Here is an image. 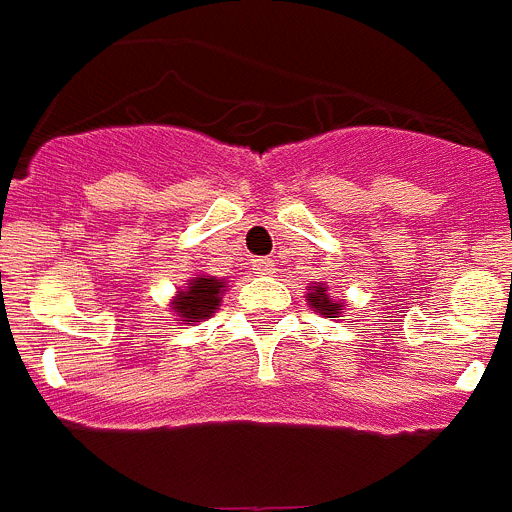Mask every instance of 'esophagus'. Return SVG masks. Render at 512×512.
I'll return each mask as SVG.
<instances>
[{"instance_id": "34e87169", "label": "esophagus", "mask_w": 512, "mask_h": 512, "mask_svg": "<svg viewBox=\"0 0 512 512\" xmlns=\"http://www.w3.org/2000/svg\"><path fill=\"white\" fill-rule=\"evenodd\" d=\"M274 264L269 259H256L253 261V274H259V277H271L274 274Z\"/></svg>"}]
</instances>
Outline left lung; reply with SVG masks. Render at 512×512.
Returning a JSON list of instances; mask_svg holds the SVG:
<instances>
[{
	"instance_id": "1",
	"label": "left lung",
	"mask_w": 512,
	"mask_h": 512,
	"mask_svg": "<svg viewBox=\"0 0 512 512\" xmlns=\"http://www.w3.org/2000/svg\"><path fill=\"white\" fill-rule=\"evenodd\" d=\"M307 305L315 312H320L323 318H343L346 305L328 295V287L323 282H312L310 292H307Z\"/></svg>"
}]
</instances>
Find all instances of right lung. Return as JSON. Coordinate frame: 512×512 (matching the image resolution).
<instances>
[{
    "label": "right lung",
    "instance_id": "add662e5",
    "mask_svg": "<svg viewBox=\"0 0 512 512\" xmlns=\"http://www.w3.org/2000/svg\"><path fill=\"white\" fill-rule=\"evenodd\" d=\"M225 292H228V279H217L210 277V274H194L187 282V287L176 289V295L169 302V310L184 325L202 323V320L212 318L220 310Z\"/></svg>",
    "mask_w": 512,
    "mask_h": 512
}]
</instances>
